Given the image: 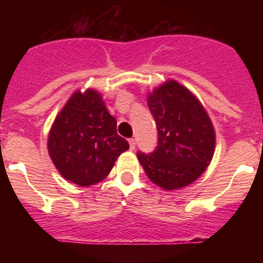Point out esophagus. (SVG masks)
Segmentation results:
<instances>
[{"mask_svg": "<svg viewBox=\"0 0 263 263\" xmlns=\"http://www.w3.org/2000/svg\"><path fill=\"white\" fill-rule=\"evenodd\" d=\"M129 145H130V150H134V148H136V139L130 138L129 139Z\"/></svg>", "mask_w": 263, "mask_h": 263, "instance_id": "1", "label": "esophagus"}]
</instances>
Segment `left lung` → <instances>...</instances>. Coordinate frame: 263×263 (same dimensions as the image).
I'll use <instances>...</instances> for the list:
<instances>
[{
	"label": "left lung",
	"mask_w": 263,
	"mask_h": 263,
	"mask_svg": "<svg viewBox=\"0 0 263 263\" xmlns=\"http://www.w3.org/2000/svg\"><path fill=\"white\" fill-rule=\"evenodd\" d=\"M158 127L152 154L138 153L147 178L166 191L192 184L211 164L216 133L205 108L191 90L168 79L147 95Z\"/></svg>",
	"instance_id": "8db88e82"
}]
</instances>
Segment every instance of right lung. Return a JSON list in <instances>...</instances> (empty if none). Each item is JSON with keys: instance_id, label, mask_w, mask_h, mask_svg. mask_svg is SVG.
<instances>
[{"instance_id": "obj_1", "label": "right lung", "mask_w": 263, "mask_h": 263, "mask_svg": "<svg viewBox=\"0 0 263 263\" xmlns=\"http://www.w3.org/2000/svg\"><path fill=\"white\" fill-rule=\"evenodd\" d=\"M129 148L96 89L75 90L52 122L47 150L63 178L80 187L101 182Z\"/></svg>"}]
</instances>
